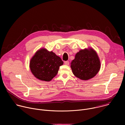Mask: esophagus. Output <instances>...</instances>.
Returning <instances> with one entry per match:
<instances>
[{
    "label": "esophagus",
    "instance_id": "obj_1",
    "mask_svg": "<svg viewBox=\"0 0 125 125\" xmlns=\"http://www.w3.org/2000/svg\"><path fill=\"white\" fill-rule=\"evenodd\" d=\"M64 63H65V64L66 65H69V62L68 61H65V62H64Z\"/></svg>",
    "mask_w": 125,
    "mask_h": 125
}]
</instances>
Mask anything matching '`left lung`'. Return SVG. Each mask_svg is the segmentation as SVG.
<instances>
[{"label": "left lung", "instance_id": "8db88e82", "mask_svg": "<svg viewBox=\"0 0 125 125\" xmlns=\"http://www.w3.org/2000/svg\"><path fill=\"white\" fill-rule=\"evenodd\" d=\"M100 67L99 58L95 50L92 47L80 50L71 63L73 74L83 81L95 77L100 70Z\"/></svg>", "mask_w": 125, "mask_h": 125}]
</instances>
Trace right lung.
Here are the masks:
<instances>
[{
  "instance_id": "right-lung-1",
  "label": "right lung",
  "mask_w": 125,
  "mask_h": 125,
  "mask_svg": "<svg viewBox=\"0 0 125 125\" xmlns=\"http://www.w3.org/2000/svg\"><path fill=\"white\" fill-rule=\"evenodd\" d=\"M63 64L61 58L44 48L39 49L30 61L31 73L38 79L49 82L55 77L59 67Z\"/></svg>"
}]
</instances>
